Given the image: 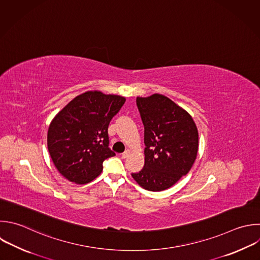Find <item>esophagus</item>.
<instances>
[{"mask_svg":"<svg viewBox=\"0 0 260 260\" xmlns=\"http://www.w3.org/2000/svg\"><path fill=\"white\" fill-rule=\"evenodd\" d=\"M130 154H131V150L128 149V150H126V151H124V152L122 153V157H123V158H127Z\"/></svg>","mask_w":260,"mask_h":260,"instance_id":"obj_1","label":"esophagus"}]
</instances>
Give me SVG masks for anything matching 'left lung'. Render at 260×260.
<instances>
[{
    "instance_id": "obj_1",
    "label": "left lung",
    "mask_w": 260,
    "mask_h": 260,
    "mask_svg": "<svg viewBox=\"0 0 260 260\" xmlns=\"http://www.w3.org/2000/svg\"><path fill=\"white\" fill-rule=\"evenodd\" d=\"M144 126V167L133 179L148 191H162L192 168L198 151V130L192 117L169 98H137Z\"/></svg>"
}]
</instances>
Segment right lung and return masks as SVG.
Segmentation results:
<instances>
[{"mask_svg":"<svg viewBox=\"0 0 260 260\" xmlns=\"http://www.w3.org/2000/svg\"><path fill=\"white\" fill-rule=\"evenodd\" d=\"M125 101L120 95L86 91L53 119L48 149L55 167L67 180L89 183L102 173L104 160L116 155L109 147L108 127Z\"/></svg>","mask_w":260,"mask_h":260,"instance_id":"right-lung-1","label":"right lung"}]
</instances>
